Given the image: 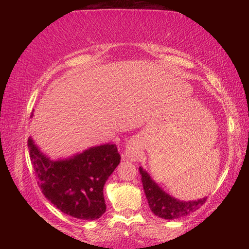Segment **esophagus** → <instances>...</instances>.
I'll return each instance as SVG.
<instances>
[{"mask_svg": "<svg viewBox=\"0 0 249 249\" xmlns=\"http://www.w3.org/2000/svg\"><path fill=\"white\" fill-rule=\"evenodd\" d=\"M137 146L135 144H129L127 147H126L125 150V156L128 158H133L135 156H137Z\"/></svg>", "mask_w": 249, "mask_h": 249, "instance_id": "esophagus-1", "label": "esophagus"}]
</instances>
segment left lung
I'll use <instances>...</instances> for the list:
<instances>
[{
    "label": "left lung",
    "mask_w": 249,
    "mask_h": 249,
    "mask_svg": "<svg viewBox=\"0 0 249 249\" xmlns=\"http://www.w3.org/2000/svg\"><path fill=\"white\" fill-rule=\"evenodd\" d=\"M140 172L147 201H148L151 212L156 216L165 218V220H175V218L187 216L201 208V205H203L208 199L205 196L197 201H179L161 190L142 167H140Z\"/></svg>",
    "instance_id": "obj_1"
}]
</instances>
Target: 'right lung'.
I'll return each instance as SVG.
<instances>
[{"mask_svg":"<svg viewBox=\"0 0 249 249\" xmlns=\"http://www.w3.org/2000/svg\"><path fill=\"white\" fill-rule=\"evenodd\" d=\"M29 157L41 192L61 212L96 220L107 211L103 187L121 161L114 144L92 147L74 157L53 161L28 138Z\"/></svg>","mask_w":249,"mask_h":249,"instance_id":"add662e5","label":"right lung"}]
</instances>
